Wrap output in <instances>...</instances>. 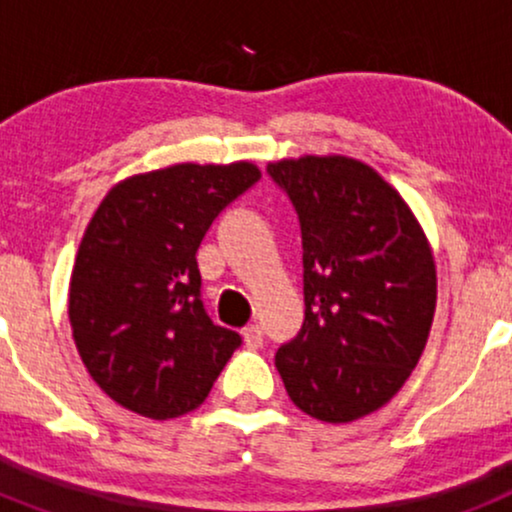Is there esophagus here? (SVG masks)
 Listing matches in <instances>:
<instances>
[{
	"label": "esophagus",
	"instance_id": "obj_1",
	"mask_svg": "<svg viewBox=\"0 0 512 512\" xmlns=\"http://www.w3.org/2000/svg\"><path fill=\"white\" fill-rule=\"evenodd\" d=\"M243 341L251 348L261 346V343H264V330H261V325H246V328H243Z\"/></svg>",
	"mask_w": 512,
	"mask_h": 512
}]
</instances>
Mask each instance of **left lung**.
I'll return each instance as SVG.
<instances>
[{"label":"left lung","mask_w":512,"mask_h":512,"mask_svg":"<svg viewBox=\"0 0 512 512\" xmlns=\"http://www.w3.org/2000/svg\"><path fill=\"white\" fill-rule=\"evenodd\" d=\"M300 217L305 323L277 351L302 413L351 423L392 400L418 366L436 261L418 217L372 166L348 156L271 161Z\"/></svg>","instance_id":"obj_1"}]
</instances>
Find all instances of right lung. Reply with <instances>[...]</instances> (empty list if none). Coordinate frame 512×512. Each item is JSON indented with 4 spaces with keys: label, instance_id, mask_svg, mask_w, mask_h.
<instances>
[{
    "label": "right lung",
    "instance_id": "1",
    "mask_svg": "<svg viewBox=\"0 0 512 512\" xmlns=\"http://www.w3.org/2000/svg\"><path fill=\"white\" fill-rule=\"evenodd\" d=\"M259 179L251 161L174 164L122 179L89 220L71 271V330L99 390L130 413H192L241 346L207 318L197 248Z\"/></svg>",
    "mask_w": 512,
    "mask_h": 512
}]
</instances>
